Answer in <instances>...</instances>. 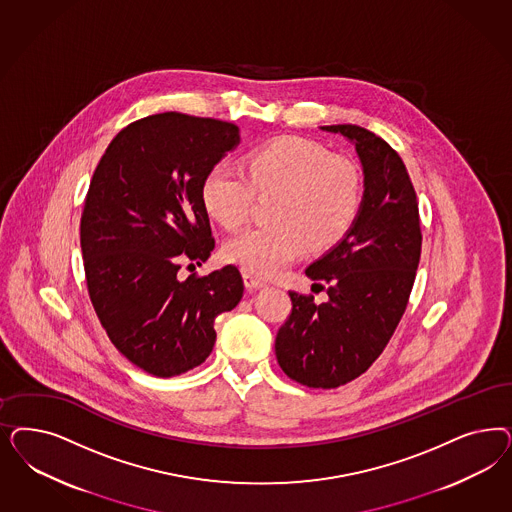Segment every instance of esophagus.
I'll list each match as a JSON object with an SVG mask.
<instances>
[{"label": "esophagus", "mask_w": 512, "mask_h": 512, "mask_svg": "<svg viewBox=\"0 0 512 512\" xmlns=\"http://www.w3.org/2000/svg\"><path fill=\"white\" fill-rule=\"evenodd\" d=\"M243 281H245L248 290H258V288H264L265 286V282L258 279L256 275H252V273H243Z\"/></svg>", "instance_id": "obj_1"}]
</instances>
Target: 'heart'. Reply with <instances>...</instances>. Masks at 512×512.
Instances as JSON below:
<instances>
[{
    "label": "heart",
    "mask_w": 512,
    "mask_h": 512,
    "mask_svg": "<svg viewBox=\"0 0 512 512\" xmlns=\"http://www.w3.org/2000/svg\"><path fill=\"white\" fill-rule=\"evenodd\" d=\"M275 226H252L231 237L226 260L256 277H273L309 247L339 243L362 209V177L347 158L301 137H277L252 150L245 169L216 162L201 182L205 211L228 230L239 228L254 196L275 194Z\"/></svg>",
    "instance_id": "b5f03b06"
}]
</instances>
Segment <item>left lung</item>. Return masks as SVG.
<instances>
[{
  "instance_id": "8db88e82",
  "label": "left lung",
  "mask_w": 512,
  "mask_h": 512,
  "mask_svg": "<svg viewBox=\"0 0 512 512\" xmlns=\"http://www.w3.org/2000/svg\"><path fill=\"white\" fill-rule=\"evenodd\" d=\"M320 130L341 133L358 152L362 209L347 235L305 269L328 284V301L290 292L292 313L275 354L299 384L337 388L365 373L394 335L413 290L422 231L413 182L396 150L354 124Z\"/></svg>"
}]
</instances>
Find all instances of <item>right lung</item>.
<instances>
[{
  "label": "right lung",
  "instance_id": "right-lung-1",
  "mask_svg": "<svg viewBox=\"0 0 512 512\" xmlns=\"http://www.w3.org/2000/svg\"><path fill=\"white\" fill-rule=\"evenodd\" d=\"M239 145L216 118L160 113L116 133L84 201L81 248L88 294L111 343L154 377L198 367L215 347V318L243 297L235 265L177 277L205 262L215 239L201 182Z\"/></svg>",
  "mask_w": 512,
  "mask_h": 512
}]
</instances>
